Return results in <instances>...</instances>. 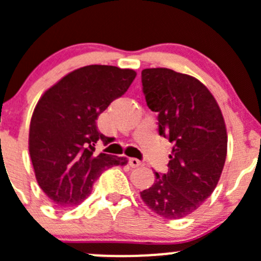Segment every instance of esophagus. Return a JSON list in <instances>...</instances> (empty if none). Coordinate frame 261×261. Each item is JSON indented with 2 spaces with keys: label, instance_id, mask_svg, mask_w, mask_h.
<instances>
[{
  "label": "esophagus",
  "instance_id": "34e87169",
  "mask_svg": "<svg viewBox=\"0 0 261 261\" xmlns=\"http://www.w3.org/2000/svg\"><path fill=\"white\" fill-rule=\"evenodd\" d=\"M128 164H130L133 168H136V167H140L141 166V162L136 158H130L128 159Z\"/></svg>",
  "mask_w": 261,
  "mask_h": 261
}]
</instances>
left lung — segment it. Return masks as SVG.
Returning a JSON list of instances; mask_svg holds the SVG:
<instances>
[{"label":"left lung","mask_w":261,"mask_h":261,"mask_svg":"<svg viewBox=\"0 0 261 261\" xmlns=\"http://www.w3.org/2000/svg\"><path fill=\"white\" fill-rule=\"evenodd\" d=\"M146 105L158 112L159 134L173 144L168 172H155L140 192L144 203L166 219L195 212L216 189L227 156L223 115L208 88L196 77L156 67L141 71Z\"/></svg>","instance_id":"left-lung-1"}]
</instances>
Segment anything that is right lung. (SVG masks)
<instances>
[{
	"label": "right lung",
	"mask_w": 261,
	"mask_h": 261,
	"mask_svg": "<svg viewBox=\"0 0 261 261\" xmlns=\"http://www.w3.org/2000/svg\"><path fill=\"white\" fill-rule=\"evenodd\" d=\"M136 72L107 65L74 70L45 90L33 112L29 153L38 185L58 208L79 205L95 179L126 158L95 154L100 134L97 120L127 92Z\"/></svg>",
	"instance_id": "1"
}]
</instances>
